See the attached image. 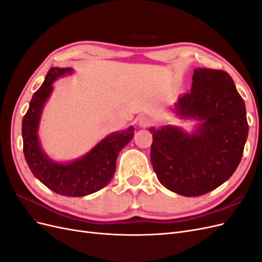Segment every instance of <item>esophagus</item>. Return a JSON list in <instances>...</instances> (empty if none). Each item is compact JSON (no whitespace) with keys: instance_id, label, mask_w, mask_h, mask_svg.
<instances>
[{"instance_id":"obj_1","label":"esophagus","mask_w":262,"mask_h":262,"mask_svg":"<svg viewBox=\"0 0 262 262\" xmlns=\"http://www.w3.org/2000/svg\"><path fill=\"white\" fill-rule=\"evenodd\" d=\"M138 122H139V124H140L141 126H143V128H146V126H149L150 123H152L147 117H140Z\"/></svg>"}]
</instances>
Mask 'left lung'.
Here are the masks:
<instances>
[{
    "label": "left lung",
    "instance_id": "1",
    "mask_svg": "<svg viewBox=\"0 0 262 262\" xmlns=\"http://www.w3.org/2000/svg\"><path fill=\"white\" fill-rule=\"evenodd\" d=\"M180 119L201 121L192 133L150 128V162L161 184L185 196L208 193L231 177L248 137L245 101L225 71L194 70L191 92L173 107Z\"/></svg>",
    "mask_w": 262,
    "mask_h": 262
}]
</instances>
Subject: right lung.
Here are the masks:
<instances>
[{"label":"right lung","mask_w":262,"mask_h":262,"mask_svg":"<svg viewBox=\"0 0 262 262\" xmlns=\"http://www.w3.org/2000/svg\"><path fill=\"white\" fill-rule=\"evenodd\" d=\"M70 73H72L70 68H51L40 89L33 95L21 123L24 155L31 172L47 188L61 195L83 196L98 191L113 179L118 154L132 140L134 128L129 126L125 130L109 134L76 161H51L39 144V120L53 90V82Z\"/></svg>","instance_id":"add662e5"}]
</instances>
